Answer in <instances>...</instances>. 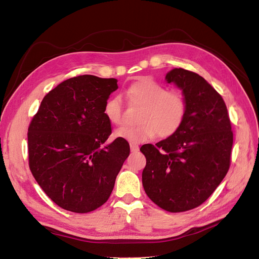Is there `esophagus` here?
Listing matches in <instances>:
<instances>
[{
	"instance_id": "34e87169",
	"label": "esophagus",
	"mask_w": 259,
	"mask_h": 259,
	"mask_svg": "<svg viewBox=\"0 0 259 259\" xmlns=\"http://www.w3.org/2000/svg\"><path fill=\"white\" fill-rule=\"evenodd\" d=\"M130 149H131V152H138L140 148H139V146L136 144H130Z\"/></svg>"
}]
</instances>
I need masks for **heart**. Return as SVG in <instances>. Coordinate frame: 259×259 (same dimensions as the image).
<instances>
[{"label": "heart", "mask_w": 259, "mask_h": 259, "mask_svg": "<svg viewBox=\"0 0 259 259\" xmlns=\"http://www.w3.org/2000/svg\"><path fill=\"white\" fill-rule=\"evenodd\" d=\"M127 96L131 104L142 106L136 126H125L116 130L117 138L132 144H142L152 140L156 134L161 139L169 138L183 125L187 104L184 95L169 90L150 78L132 83L127 90ZM104 114L113 125L123 122L122 100L119 95H113L106 100Z\"/></svg>", "instance_id": "1"}]
</instances>
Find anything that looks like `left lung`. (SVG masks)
<instances>
[{
    "label": "left lung",
    "mask_w": 259,
    "mask_h": 259,
    "mask_svg": "<svg viewBox=\"0 0 259 259\" xmlns=\"http://www.w3.org/2000/svg\"><path fill=\"white\" fill-rule=\"evenodd\" d=\"M165 79L182 90L186 116L174 136L142 146V181L157 206L181 212L205 202L228 174L233 131L226 103L203 77L179 67Z\"/></svg>",
    "instance_id": "obj_1"
}]
</instances>
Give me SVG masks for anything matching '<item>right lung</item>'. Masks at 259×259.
I'll return each instance as SVG.
<instances>
[{"label":"right lung","instance_id":"1","mask_svg":"<svg viewBox=\"0 0 259 259\" xmlns=\"http://www.w3.org/2000/svg\"><path fill=\"white\" fill-rule=\"evenodd\" d=\"M117 88L115 78H70L44 96L29 123V169L63 209L84 213L106 203L130 153L123 139L105 145L112 128L104 105Z\"/></svg>","mask_w":259,"mask_h":259}]
</instances>
